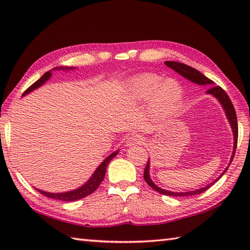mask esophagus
Returning <instances> with one entry per match:
<instances>
[{
  "mask_svg": "<svg viewBox=\"0 0 250 250\" xmlns=\"http://www.w3.org/2000/svg\"><path fill=\"white\" fill-rule=\"evenodd\" d=\"M144 137L141 134H132L128 137V141H126V146H133V145H141L144 143Z\"/></svg>",
  "mask_w": 250,
  "mask_h": 250,
  "instance_id": "34e87169",
  "label": "esophagus"
}]
</instances>
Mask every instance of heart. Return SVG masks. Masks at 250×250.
Masks as SVG:
<instances>
[{
    "label": "heart",
    "mask_w": 250,
    "mask_h": 250,
    "mask_svg": "<svg viewBox=\"0 0 250 250\" xmlns=\"http://www.w3.org/2000/svg\"><path fill=\"white\" fill-rule=\"evenodd\" d=\"M129 92L136 100L149 98L151 108L167 115L177 107L183 100V88L174 79H166L156 74H141L130 82Z\"/></svg>",
    "instance_id": "b5f03b06"
}]
</instances>
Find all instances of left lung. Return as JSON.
I'll use <instances>...</instances> for the list:
<instances>
[{"label": "left lung", "mask_w": 250, "mask_h": 250, "mask_svg": "<svg viewBox=\"0 0 250 250\" xmlns=\"http://www.w3.org/2000/svg\"><path fill=\"white\" fill-rule=\"evenodd\" d=\"M166 65L171 67L172 70H174L175 72H177L180 75L184 76L185 78H187L188 81L192 82L194 83H198L201 84V86H211V84H214V82H211L209 78H207L206 76H204L203 74L201 72H199L198 70H195V68L191 67L189 65H186L184 63H179V62H174V61H166ZM206 93L214 95V97L219 101V103L222 105V107H224L225 111H226V116L228 120H229L230 125H231V128L233 131V139H234V146H233V152H232V156L230 159V163H229V167L230 164L233 160V158H234L235 155V150H236V145H237V136H238V126H237V118H236V113H235V109H234V106H233L232 102L230 98L228 97V94L226 93V91L224 89L219 86H211L207 90ZM229 167H227L226 169L224 171L220 176L215 179L213 183L208 184L205 187L198 189V190H194V191H189V192H173V191H167V190H164L159 188L158 186H156L155 184L152 183V180L150 179L149 176V161L147 162V166L145 167V171H144V179L145 182L150 186L152 189H155L156 191H158L159 193L161 194H166V195H172V196H190V195H195V194H200L202 192H204L207 189H209L211 186H213L216 182H218V180L221 178L222 175H224L227 169Z\"/></svg>", "instance_id": "1"}]
</instances>
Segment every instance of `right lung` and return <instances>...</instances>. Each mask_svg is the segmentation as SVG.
<instances>
[{"instance_id":"1","label":"right lung","mask_w":250,"mask_h":250,"mask_svg":"<svg viewBox=\"0 0 250 250\" xmlns=\"http://www.w3.org/2000/svg\"><path fill=\"white\" fill-rule=\"evenodd\" d=\"M65 70L67 71L68 68H74V67H55L52 68V70L46 72L43 76H42L39 81H36L33 84H31V86L25 90L24 94L29 93L31 91H33L34 89L41 87L42 84H44L48 79L51 77V72L55 71V70ZM117 153H118V151L116 152H113L111 155H109L107 158L105 159V160L100 164L99 167L95 169V172L93 173V175L91 176V178H90L88 182L84 184L83 186H82L81 188L78 189H75L73 191H68V192H63V193H51V192H46V191H43V190H40V189H36L37 191H39L40 193H42L43 195L47 196V198H50V199H55V200H60V201H64V202H72V201H76V200H81L83 198H84V196H87L89 194H91L92 192H94L95 190L98 189V187L100 186V184L102 183V180L104 179V176H105V173H106V167H107L109 161L113 159L115 156H117Z\"/></svg>"}]
</instances>
